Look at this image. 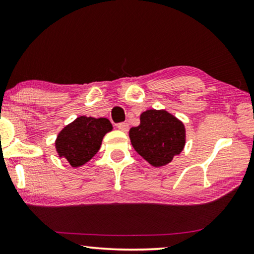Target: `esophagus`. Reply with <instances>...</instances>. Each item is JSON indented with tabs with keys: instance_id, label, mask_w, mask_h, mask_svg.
<instances>
[{
	"instance_id": "obj_1",
	"label": "esophagus",
	"mask_w": 254,
	"mask_h": 254,
	"mask_svg": "<svg viewBox=\"0 0 254 254\" xmlns=\"http://www.w3.org/2000/svg\"><path fill=\"white\" fill-rule=\"evenodd\" d=\"M117 127L121 131H128V129H129V126H128L127 123H119L117 125Z\"/></svg>"
}]
</instances>
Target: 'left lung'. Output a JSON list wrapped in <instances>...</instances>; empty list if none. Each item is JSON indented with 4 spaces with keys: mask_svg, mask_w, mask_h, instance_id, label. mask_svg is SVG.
Returning a JSON list of instances; mask_svg holds the SVG:
<instances>
[{
    "mask_svg": "<svg viewBox=\"0 0 254 254\" xmlns=\"http://www.w3.org/2000/svg\"><path fill=\"white\" fill-rule=\"evenodd\" d=\"M141 124L129 130L137 154L154 166H163L180 154L185 145V127L166 111L149 110L141 114Z\"/></svg>",
    "mask_w": 254,
    "mask_h": 254,
    "instance_id": "1",
    "label": "left lung"
}]
</instances>
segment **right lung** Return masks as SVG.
Wrapping results in <instances>:
<instances>
[{
	"instance_id": "add662e5",
	"label": "right lung",
	"mask_w": 254,
	"mask_h": 254,
	"mask_svg": "<svg viewBox=\"0 0 254 254\" xmlns=\"http://www.w3.org/2000/svg\"><path fill=\"white\" fill-rule=\"evenodd\" d=\"M112 125L106 118L79 117L61 130L57 138V150L71 166H81L99 150L102 140Z\"/></svg>"
}]
</instances>
